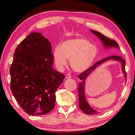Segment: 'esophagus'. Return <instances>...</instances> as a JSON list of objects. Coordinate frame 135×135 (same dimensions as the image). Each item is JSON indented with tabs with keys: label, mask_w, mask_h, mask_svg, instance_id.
Here are the masks:
<instances>
[{
	"label": "esophagus",
	"mask_w": 135,
	"mask_h": 135,
	"mask_svg": "<svg viewBox=\"0 0 135 135\" xmlns=\"http://www.w3.org/2000/svg\"><path fill=\"white\" fill-rule=\"evenodd\" d=\"M71 75L70 74H67V75H66V76H65V79H71Z\"/></svg>",
	"instance_id": "34e87169"
}]
</instances>
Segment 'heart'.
Here are the masks:
<instances>
[{"label":"heart","instance_id":"heart-1","mask_svg":"<svg viewBox=\"0 0 135 135\" xmlns=\"http://www.w3.org/2000/svg\"><path fill=\"white\" fill-rule=\"evenodd\" d=\"M98 50L90 41L84 38L65 40L53 51V59L57 68L62 70L67 65V60L72 69L78 73H84L95 61Z\"/></svg>","mask_w":135,"mask_h":135}]
</instances>
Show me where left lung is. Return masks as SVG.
<instances>
[{
    "instance_id": "8db88e82",
    "label": "left lung",
    "mask_w": 135,
    "mask_h": 135,
    "mask_svg": "<svg viewBox=\"0 0 135 135\" xmlns=\"http://www.w3.org/2000/svg\"><path fill=\"white\" fill-rule=\"evenodd\" d=\"M91 33H93L94 35L97 36L101 41L103 46L105 49H109L116 48L117 49H119V47L117 43L114 41L109 39L107 37L103 35V34L97 32L96 31L90 30ZM108 61H116L120 62V64L121 66V71L124 75L125 79H127V74H126L125 67V61L122 59L121 57L118 56H112L110 57H106V58L103 59L100 61L96 62L93 66L88 69L87 71H85L84 73L80 74L78 75L79 79L81 80V82H79L78 84V95H79V106L81 110L84 112V113L88 114V115H97L99 114V112L97 111L91 107L90 105L89 104L85 96V84L87 79L90 74H92L94 71L96 70V68L100 67V65L104 64V63L107 62Z\"/></svg>"
}]
</instances>
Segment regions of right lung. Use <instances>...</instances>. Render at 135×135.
I'll list each match as a JSON object with an SVG mask.
<instances>
[{
  "label": "right lung",
  "instance_id": "1",
  "mask_svg": "<svg viewBox=\"0 0 135 135\" xmlns=\"http://www.w3.org/2000/svg\"><path fill=\"white\" fill-rule=\"evenodd\" d=\"M10 69V88L14 98L31 115H42L55 105V93L65 78L53 68L49 40L31 32L18 45Z\"/></svg>",
  "mask_w": 135,
  "mask_h": 135
}]
</instances>
